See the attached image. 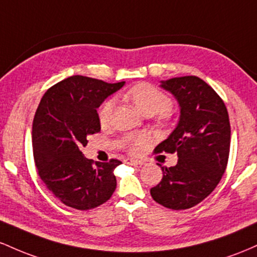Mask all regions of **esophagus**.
Masks as SVG:
<instances>
[{"instance_id": "obj_1", "label": "esophagus", "mask_w": 257, "mask_h": 257, "mask_svg": "<svg viewBox=\"0 0 257 257\" xmlns=\"http://www.w3.org/2000/svg\"><path fill=\"white\" fill-rule=\"evenodd\" d=\"M125 164H127V165H132V166H141V165H143L142 161L135 160V159H126L125 160Z\"/></svg>"}]
</instances>
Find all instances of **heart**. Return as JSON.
I'll return each instance as SVG.
<instances>
[{"label":"heart","mask_w":257,"mask_h":257,"mask_svg":"<svg viewBox=\"0 0 257 257\" xmlns=\"http://www.w3.org/2000/svg\"><path fill=\"white\" fill-rule=\"evenodd\" d=\"M127 98L134 103L136 109L141 114H160L166 113L171 108V99L166 96L164 92H161L154 86L148 85V83H140L132 87L127 92ZM114 102L111 99L105 100L102 105H100L99 111H98V116H99V122L103 126L106 125L110 120L111 111H113ZM130 149L131 151H136L137 147L142 143V140L140 138H135V140H128Z\"/></svg>","instance_id":"heart-1"}]
</instances>
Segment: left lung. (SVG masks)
<instances>
[{
	"label": "left lung",
	"mask_w": 257,
	"mask_h": 257,
	"mask_svg": "<svg viewBox=\"0 0 257 257\" xmlns=\"http://www.w3.org/2000/svg\"><path fill=\"white\" fill-rule=\"evenodd\" d=\"M160 83L177 100L180 119L155 152H176L178 161L171 167L159 164L163 178L151 194L160 205L186 210L203 201L224 174L230 146L228 111L220 96L197 76Z\"/></svg>",
	"instance_id": "8db88e82"
}]
</instances>
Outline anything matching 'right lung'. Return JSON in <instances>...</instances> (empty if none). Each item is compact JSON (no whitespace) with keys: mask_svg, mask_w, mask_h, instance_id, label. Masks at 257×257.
Returning <instances> with one entry per match:
<instances>
[{"mask_svg":"<svg viewBox=\"0 0 257 257\" xmlns=\"http://www.w3.org/2000/svg\"><path fill=\"white\" fill-rule=\"evenodd\" d=\"M123 85L74 75L43 94L33 122L34 159L42 182L66 206L93 209L116 188L114 170L121 161L94 166L81 151L100 131L97 109Z\"/></svg>","mask_w":257,"mask_h":257,"instance_id":"add662e5","label":"right lung"}]
</instances>
